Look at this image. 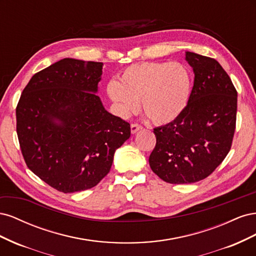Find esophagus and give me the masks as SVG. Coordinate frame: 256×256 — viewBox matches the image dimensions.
<instances>
[{
	"label": "esophagus",
	"instance_id": "1",
	"mask_svg": "<svg viewBox=\"0 0 256 256\" xmlns=\"http://www.w3.org/2000/svg\"><path fill=\"white\" fill-rule=\"evenodd\" d=\"M130 128H131V132H132V134H136V131H138V130H141V129H142V126H141V125H138V124H131Z\"/></svg>",
	"mask_w": 256,
	"mask_h": 256
}]
</instances>
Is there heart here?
Returning <instances> with one entry per match:
<instances>
[{
    "label": "heart",
    "mask_w": 256,
    "mask_h": 256,
    "mask_svg": "<svg viewBox=\"0 0 256 256\" xmlns=\"http://www.w3.org/2000/svg\"><path fill=\"white\" fill-rule=\"evenodd\" d=\"M191 76L180 63L146 62L128 66L120 76V82L108 83V95L122 116L142 110L157 125L176 120L188 104Z\"/></svg>",
    "instance_id": "obj_1"
}]
</instances>
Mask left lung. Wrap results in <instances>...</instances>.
<instances>
[{"instance_id": "1", "label": "left lung", "mask_w": 256, "mask_h": 256, "mask_svg": "<svg viewBox=\"0 0 256 256\" xmlns=\"http://www.w3.org/2000/svg\"><path fill=\"white\" fill-rule=\"evenodd\" d=\"M194 84L182 114L154 128L156 146L150 156L152 172L168 184L204 180L228 154L236 129L237 90L214 58L187 52Z\"/></svg>"}]
</instances>
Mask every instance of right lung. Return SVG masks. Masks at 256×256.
I'll return each mask as SVG.
<instances>
[{"mask_svg": "<svg viewBox=\"0 0 256 256\" xmlns=\"http://www.w3.org/2000/svg\"><path fill=\"white\" fill-rule=\"evenodd\" d=\"M102 65L60 60L32 76L17 104L23 159L58 191L95 187L110 172L115 150L130 136V124L104 110L95 94Z\"/></svg>", "mask_w": 256, "mask_h": 256, "instance_id": "right-lung-1", "label": "right lung"}]
</instances>
